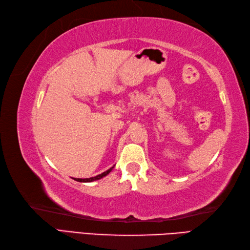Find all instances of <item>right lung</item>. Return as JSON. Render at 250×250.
Wrapping results in <instances>:
<instances>
[{"instance_id":"add662e5","label":"right lung","mask_w":250,"mask_h":250,"mask_svg":"<svg viewBox=\"0 0 250 250\" xmlns=\"http://www.w3.org/2000/svg\"><path fill=\"white\" fill-rule=\"evenodd\" d=\"M115 167V166H114ZM114 167H111L110 169H108L107 171H105V172H103V173H101V174H99V175H96V177H93V178H89V179H73V180H76V181H78V182H93V181H96V180H100V179H102V178H104V177H106L107 174H108L110 171L114 169Z\"/></svg>"}]
</instances>
